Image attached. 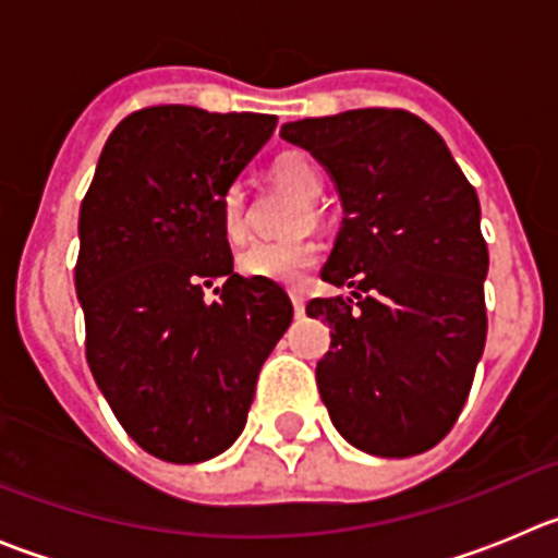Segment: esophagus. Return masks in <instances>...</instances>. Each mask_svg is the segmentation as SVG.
<instances>
[{"mask_svg":"<svg viewBox=\"0 0 558 558\" xmlns=\"http://www.w3.org/2000/svg\"><path fill=\"white\" fill-rule=\"evenodd\" d=\"M290 302H293L295 315H299V318H302V315H304V295L299 293V290H290Z\"/></svg>","mask_w":558,"mask_h":558,"instance_id":"34e87169","label":"esophagus"}]
</instances>
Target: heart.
I'll return each mask as SVG.
<instances>
[{"instance_id":"1","label":"heart","mask_w":558,"mask_h":558,"mask_svg":"<svg viewBox=\"0 0 558 558\" xmlns=\"http://www.w3.org/2000/svg\"><path fill=\"white\" fill-rule=\"evenodd\" d=\"M274 179L282 186L293 190L295 195H302L304 201L295 209L293 231L307 229L310 223L318 220V204L315 198L324 190V175L315 167V161L304 153H282L274 161ZM220 220H223V231L229 240H243L245 226H248V198H245L243 184H231L220 198ZM318 245L310 236H288V240H259L251 243L248 248L240 254V270L251 279H265V282L279 284H299L307 276V270L315 268L318 263Z\"/></svg>"}]
</instances>
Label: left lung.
Here are the masks:
<instances>
[{"instance_id":"obj_1","label":"left lung","mask_w":558,"mask_h":558,"mask_svg":"<svg viewBox=\"0 0 558 558\" xmlns=\"http://www.w3.org/2000/svg\"><path fill=\"white\" fill-rule=\"evenodd\" d=\"M327 167L343 206L313 299L332 329L315 379L357 450L408 458L436 447L470 397L486 343L489 251L475 186L445 140L402 108H357L282 125Z\"/></svg>"}]
</instances>
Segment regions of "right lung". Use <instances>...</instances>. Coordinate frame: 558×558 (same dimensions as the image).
<instances>
[{"instance_id":"right-lung-1","label":"right lung","mask_w":558,"mask_h":558,"mask_svg":"<svg viewBox=\"0 0 558 558\" xmlns=\"http://www.w3.org/2000/svg\"><path fill=\"white\" fill-rule=\"evenodd\" d=\"M274 128L268 113L142 108L113 128L81 204L88 368L128 436L161 461L234 445L293 322L282 288L234 274L220 220L223 192ZM218 278L209 303L203 288Z\"/></svg>"}]
</instances>
